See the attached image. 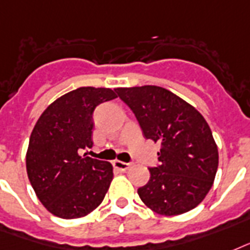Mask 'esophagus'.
Listing matches in <instances>:
<instances>
[{"label": "esophagus", "instance_id": "1", "mask_svg": "<svg viewBox=\"0 0 250 250\" xmlns=\"http://www.w3.org/2000/svg\"><path fill=\"white\" fill-rule=\"evenodd\" d=\"M113 167L119 171H126L130 167V163H125V162H121V160H115L113 162Z\"/></svg>", "mask_w": 250, "mask_h": 250}]
</instances>
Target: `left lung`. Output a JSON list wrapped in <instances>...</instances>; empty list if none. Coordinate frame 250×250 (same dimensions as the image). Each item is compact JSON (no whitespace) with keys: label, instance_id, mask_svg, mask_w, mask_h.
<instances>
[{"label":"left lung","instance_id":"left-lung-1","mask_svg":"<svg viewBox=\"0 0 250 250\" xmlns=\"http://www.w3.org/2000/svg\"><path fill=\"white\" fill-rule=\"evenodd\" d=\"M134 113L143 137L162 145L159 164L138 189L152 211L179 215L198 206L211 189L218 169V147L210 126L194 107L159 86L115 88Z\"/></svg>","mask_w":250,"mask_h":250}]
</instances>
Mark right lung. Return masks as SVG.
<instances>
[{
	"label": "right lung",
	"mask_w": 250,
	"mask_h": 250,
	"mask_svg": "<svg viewBox=\"0 0 250 250\" xmlns=\"http://www.w3.org/2000/svg\"><path fill=\"white\" fill-rule=\"evenodd\" d=\"M117 98L111 88L79 87L42 112L31 133L27 175L45 208L62 219L87 215L103 202L113 179L109 162L79 155L92 147V115Z\"/></svg>",
	"instance_id": "right-lung-1"
}]
</instances>
